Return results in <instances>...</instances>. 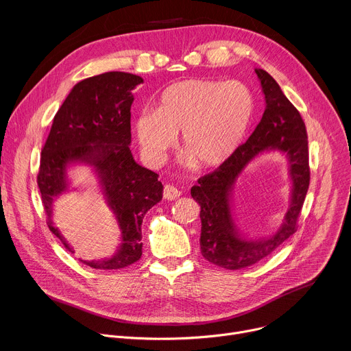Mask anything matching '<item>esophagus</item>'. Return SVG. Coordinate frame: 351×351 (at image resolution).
Instances as JSON below:
<instances>
[{
    "instance_id": "obj_1",
    "label": "esophagus",
    "mask_w": 351,
    "mask_h": 351,
    "mask_svg": "<svg viewBox=\"0 0 351 351\" xmlns=\"http://www.w3.org/2000/svg\"><path fill=\"white\" fill-rule=\"evenodd\" d=\"M180 195H182V191L178 187H175L172 184H167L165 186V189H164V198L168 199V202H172V199H176Z\"/></svg>"
}]
</instances>
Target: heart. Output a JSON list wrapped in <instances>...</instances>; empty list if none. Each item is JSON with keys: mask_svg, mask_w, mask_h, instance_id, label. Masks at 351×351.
<instances>
[{"mask_svg": "<svg viewBox=\"0 0 351 351\" xmlns=\"http://www.w3.org/2000/svg\"><path fill=\"white\" fill-rule=\"evenodd\" d=\"M254 111V94L243 82L189 79L169 86L156 110H143L134 129L149 164H164L182 134L186 165L217 168L236 153Z\"/></svg>", "mask_w": 351, "mask_h": 351, "instance_id": "obj_1", "label": "heart"}]
</instances>
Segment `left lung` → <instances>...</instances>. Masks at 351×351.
Segmentation results:
<instances>
[{
	"mask_svg": "<svg viewBox=\"0 0 351 351\" xmlns=\"http://www.w3.org/2000/svg\"><path fill=\"white\" fill-rule=\"evenodd\" d=\"M254 71L265 98V111L260 123L226 162L213 173L199 178L198 184L191 187V197L202 207V254L210 263L226 269L257 264L295 232L297 218L310 184L308 141L302 115L267 71L258 68ZM272 151L285 155L288 161L291 204L281 226L274 234L261 239H248L235 225L234 186L250 163Z\"/></svg>",
	"mask_w": 351,
	"mask_h": 351,
	"instance_id": "left-lung-1",
	"label": "left lung"
}]
</instances>
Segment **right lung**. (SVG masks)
Here are the masks:
<instances>
[{"label": "right lung", "mask_w": 351, "mask_h": 351, "mask_svg": "<svg viewBox=\"0 0 351 351\" xmlns=\"http://www.w3.org/2000/svg\"><path fill=\"white\" fill-rule=\"evenodd\" d=\"M137 75L107 72L73 86L54 117L41 152L37 176L47 225L75 253L54 225V203L71 191L69 171L91 168L99 191L114 213L121 237L115 253L98 261H83L95 269H121L141 257V223L145 213L162 199L158 175L138 165L130 152V107Z\"/></svg>", "instance_id": "right-lung-1"}]
</instances>
